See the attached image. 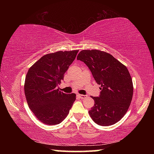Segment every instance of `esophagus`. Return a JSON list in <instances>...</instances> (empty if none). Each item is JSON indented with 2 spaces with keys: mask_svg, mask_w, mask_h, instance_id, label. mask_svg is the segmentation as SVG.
I'll use <instances>...</instances> for the list:
<instances>
[{
  "mask_svg": "<svg viewBox=\"0 0 154 154\" xmlns=\"http://www.w3.org/2000/svg\"><path fill=\"white\" fill-rule=\"evenodd\" d=\"M77 96H79V97L80 98H82V99H84V98L88 97V96H87L86 95H83V94H78Z\"/></svg>",
  "mask_w": 154,
  "mask_h": 154,
  "instance_id": "1",
  "label": "esophagus"
}]
</instances>
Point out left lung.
Masks as SVG:
<instances>
[{
  "label": "left lung",
  "mask_w": 154,
  "mask_h": 154,
  "mask_svg": "<svg viewBox=\"0 0 154 154\" xmlns=\"http://www.w3.org/2000/svg\"><path fill=\"white\" fill-rule=\"evenodd\" d=\"M77 59L87 65L96 82L101 85L98 97L92 96L94 105L89 111L93 121L110 126L123 118L133 95V84L126 66L106 52L82 50Z\"/></svg>",
  "instance_id": "1"
}]
</instances>
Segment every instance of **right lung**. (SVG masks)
Instances as JSON below:
<instances>
[{
    "label": "right lung",
    "mask_w": 154,
    "mask_h": 154,
    "mask_svg": "<svg viewBox=\"0 0 154 154\" xmlns=\"http://www.w3.org/2000/svg\"><path fill=\"white\" fill-rule=\"evenodd\" d=\"M78 51H59L46 54L28 70L24 84L26 98L30 110L43 124L61 123L76 99L75 94H67L57 87Z\"/></svg>",
    "instance_id": "right-lung-1"
}]
</instances>
